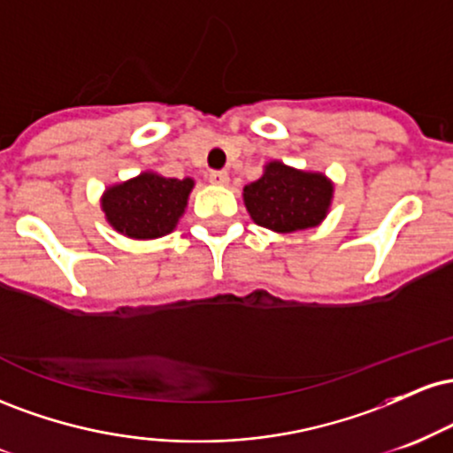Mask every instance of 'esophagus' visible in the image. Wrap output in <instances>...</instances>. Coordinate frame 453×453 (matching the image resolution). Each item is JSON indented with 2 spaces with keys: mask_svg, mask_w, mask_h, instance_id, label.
Instances as JSON below:
<instances>
[{
  "mask_svg": "<svg viewBox=\"0 0 453 453\" xmlns=\"http://www.w3.org/2000/svg\"><path fill=\"white\" fill-rule=\"evenodd\" d=\"M209 180L215 185H226L227 180H230V174H227L226 170H211Z\"/></svg>",
  "mask_w": 453,
  "mask_h": 453,
  "instance_id": "34e87169",
  "label": "esophagus"
}]
</instances>
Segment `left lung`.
Masks as SVG:
<instances>
[{
    "mask_svg": "<svg viewBox=\"0 0 453 453\" xmlns=\"http://www.w3.org/2000/svg\"><path fill=\"white\" fill-rule=\"evenodd\" d=\"M332 183L324 174L303 173L273 161L256 183L244 187V204L257 226L274 232L313 227L326 217Z\"/></svg>",
    "mask_w": 453,
    "mask_h": 453,
    "instance_id": "left-lung-1",
    "label": "left lung"
}]
</instances>
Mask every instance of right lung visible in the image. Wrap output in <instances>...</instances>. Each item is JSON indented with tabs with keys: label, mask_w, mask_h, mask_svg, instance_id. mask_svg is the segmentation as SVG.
I'll use <instances>...</instances> for the list:
<instances>
[{
	"label": "right lung",
	"mask_w": 453,
	"mask_h": 453,
	"mask_svg": "<svg viewBox=\"0 0 453 453\" xmlns=\"http://www.w3.org/2000/svg\"><path fill=\"white\" fill-rule=\"evenodd\" d=\"M194 180L164 179L142 173L104 194L102 209L117 232L129 238H159L176 227L183 215Z\"/></svg>",
	"instance_id": "obj_1"
}]
</instances>
